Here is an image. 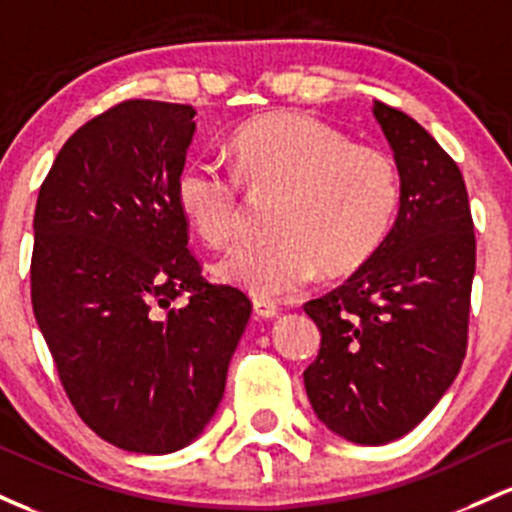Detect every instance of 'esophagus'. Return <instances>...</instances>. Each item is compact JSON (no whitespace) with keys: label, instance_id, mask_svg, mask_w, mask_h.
Wrapping results in <instances>:
<instances>
[{"label":"esophagus","instance_id":"obj_1","mask_svg":"<svg viewBox=\"0 0 512 512\" xmlns=\"http://www.w3.org/2000/svg\"><path fill=\"white\" fill-rule=\"evenodd\" d=\"M254 312H256V317H261V319H273V317H278L280 309H278V304H273L268 300H254Z\"/></svg>","mask_w":512,"mask_h":512}]
</instances>
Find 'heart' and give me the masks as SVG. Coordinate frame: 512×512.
<instances>
[{"mask_svg": "<svg viewBox=\"0 0 512 512\" xmlns=\"http://www.w3.org/2000/svg\"><path fill=\"white\" fill-rule=\"evenodd\" d=\"M234 171L195 159L176 176L188 225L210 246H227L241 225V186L280 193L268 244L227 254L217 275L256 300L295 297L317 278L355 273L394 225L401 181L387 152L350 145L341 130L302 111L244 123L229 142Z\"/></svg>", "mask_w": 512, "mask_h": 512, "instance_id": "b5f03b06", "label": "heart"}]
</instances>
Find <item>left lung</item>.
Returning a JSON list of instances; mask_svg holds the SVG:
<instances>
[{
	"mask_svg": "<svg viewBox=\"0 0 512 512\" xmlns=\"http://www.w3.org/2000/svg\"><path fill=\"white\" fill-rule=\"evenodd\" d=\"M401 179L399 215L375 256L329 295L304 304L321 348L304 370L326 428L358 445L413 430L467 355L476 239L455 159L387 103L372 106Z\"/></svg>",
	"mask_w": 512,
	"mask_h": 512,
	"instance_id": "left-lung-1",
	"label": "left lung"
}]
</instances>
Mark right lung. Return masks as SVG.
I'll return each mask as SVG.
<instances>
[{
    "label": "right lung",
    "mask_w": 512,
    "mask_h": 512,
    "mask_svg": "<svg viewBox=\"0 0 512 512\" xmlns=\"http://www.w3.org/2000/svg\"><path fill=\"white\" fill-rule=\"evenodd\" d=\"M193 106L130 99L84 123L33 215L31 302L79 418L111 445L169 455L208 426L251 300L203 278L176 176Z\"/></svg>",
    "instance_id": "right-lung-1"
}]
</instances>
